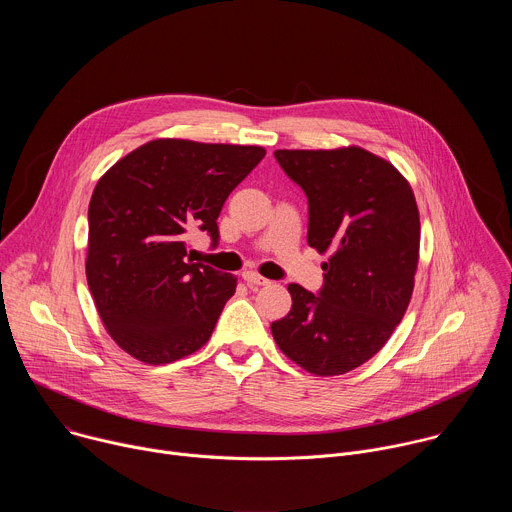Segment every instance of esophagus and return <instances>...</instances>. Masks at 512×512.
I'll return each instance as SVG.
<instances>
[{"label":"esophagus","mask_w":512,"mask_h":512,"mask_svg":"<svg viewBox=\"0 0 512 512\" xmlns=\"http://www.w3.org/2000/svg\"><path fill=\"white\" fill-rule=\"evenodd\" d=\"M243 279L247 281L249 287H257V285H267V283H269V279L261 277V275L255 273V271H245V273H243Z\"/></svg>","instance_id":"esophagus-1"}]
</instances>
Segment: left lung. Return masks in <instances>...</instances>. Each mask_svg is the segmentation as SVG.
Instances as JSON below:
<instances>
[{
    "instance_id": "8db88e82",
    "label": "left lung",
    "mask_w": 512,
    "mask_h": 512,
    "mask_svg": "<svg viewBox=\"0 0 512 512\" xmlns=\"http://www.w3.org/2000/svg\"><path fill=\"white\" fill-rule=\"evenodd\" d=\"M273 156L308 198V245L330 259L318 294L287 285L294 304L271 334L308 373L344 375L385 346L409 306L417 202L393 164L354 145Z\"/></svg>"
}]
</instances>
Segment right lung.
Returning <instances> with one entry per match:
<instances>
[{"instance_id": "obj_1", "label": "right lung", "mask_w": 512, "mask_h": 512, "mask_svg": "<svg viewBox=\"0 0 512 512\" xmlns=\"http://www.w3.org/2000/svg\"><path fill=\"white\" fill-rule=\"evenodd\" d=\"M259 145L154 139L121 158L89 204L87 281L111 338L145 364L202 348L237 277L192 263L186 233L206 231L263 160Z\"/></svg>"}]
</instances>
